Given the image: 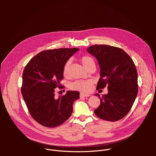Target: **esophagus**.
Wrapping results in <instances>:
<instances>
[{"label":"esophagus","instance_id":"1","mask_svg":"<svg viewBox=\"0 0 156 156\" xmlns=\"http://www.w3.org/2000/svg\"><path fill=\"white\" fill-rule=\"evenodd\" d=\"M89 96H90V95L88 94H84V93H80V98H83V97L86 98V97H89Z\"/></svg>","mask_w":156,"mask_h":156}]
</instances>
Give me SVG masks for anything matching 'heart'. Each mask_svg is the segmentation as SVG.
Returning <instances> with one entry per match:
<instances>
[{
	"instance_id": "obj_1",
	"label": "heart",
	"mask_w": 156,
	"mask_h": 156,
	"mask_svg": "<svg viewBox=\"0 0 156 156\" xmlns=\"http://www.w3.org/2000/svg\"><path fill=\"white\" fill-rule=\"evenodd\" d=\"M80 60L86 69H87L89 66H90L92 65H95L94 59L90 56L83 55L80 58ZM71 62V59H69L65 63L63 68V73L64 75H68L69 71V66ZM92 85L93 81L90 80H78L70 84V87L73 90H78L83 92H88L91 90Z\"/></svg>"
}]
</instances>
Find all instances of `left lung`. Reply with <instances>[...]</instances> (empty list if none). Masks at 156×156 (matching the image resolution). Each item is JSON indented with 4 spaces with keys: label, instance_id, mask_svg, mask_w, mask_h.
<instances>
[{
    "label": "left lung",
    "instance_id": "1",
    "mask_svg": "<svg viewBox=\"0 0 156 156\" xmlns=\"http://www.w3.org/2000/svg\"><path fill=\"white\" fill-rule=\"evenodd\" d=\"M87 51L94 56L100 66L97 90L107 86L108 93L100 97L95 114L104 120L115 122L129 112L138 94V73L131 58L120 48L93 45Z\"/></svg>",
    "mask_w": 156,
    "mask_h": 156
}]
</instances>
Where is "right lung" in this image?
I'll return each instance as SVG.
<instances>
[{
  "label": "right lung",
  "instance_id": "obj_1",
  "mask_svg": "<svg viewBox=\"0 0 156 156\" xmlns=\"http://www.w3.org/2000/svg\"><path fill=\"white\" fill-rule=\"evenodd\" d=\"M78 48L44 51L30 60L23 73L21 94L31 117L42 126H57L71 116L73 104L80 93L68 91L55 98V88L63 78L65 63Z\"/></svg>",
  "mask_w": 156,
  "mask_h": 156
}]
</instances>
